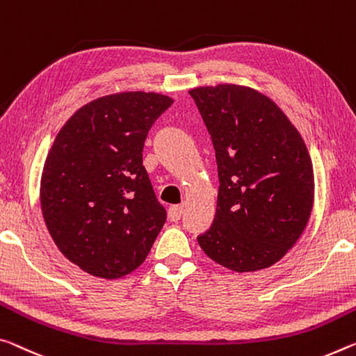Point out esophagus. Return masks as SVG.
Wrapping results in <instances>:
<instances>
[{"label":"esophagus","mask_w":356,"mask_h":356,"mask_svg":"<svg viewBox=\"0 0 356 356\" xmlns=\"http://www.w3.org/2000/svg\"><path fill=\"white\" fill-rule=\"evenodd\" d=\"M182 213H184L182 206H171L168 209V218L171 220V222H179L180 217H182Z\"/></svg>","instance_id":"esophagus-1"}]
</instances>
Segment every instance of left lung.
Returning a JSON list of instances; mask_svg holds the SVG:
<instances>
[{"mask_svg": "<svg viewBox=\"0 0 356 356\" xmlns=\"http://www.w3.org/2000/svg\"><path fill=\"white\" fill-rule=\"evenodd\" d=\"M188 93L211 134L220 182L216 218L198 236L201 249L238 273L273 266L300 239L312 211L306 144L257 90L222 83Z\"/></svg>", "mask_w": 356, "mask_h": 356, "instance_id": "8db88e82", "label": "left lung"}]
</instances>
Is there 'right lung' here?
Returning <instances> with one entry per match:
<instances>
[{"mask_svg":"<svg viewBox=\"0 0 356 356\" xmlns=\"http://www.w3.org/2000/svg\"><path fill=\"white\" fill-rule=\"evenodd\" d=\"M171 104L158 93L107 95L81 107L56 134L41 179L42 216L60 252L88 274L131 273L166 222L143 149Z\"/></svg>","mask_w":356,"mask_h":356,"instance_id":"1","label":"right lung"}]
</instances>
